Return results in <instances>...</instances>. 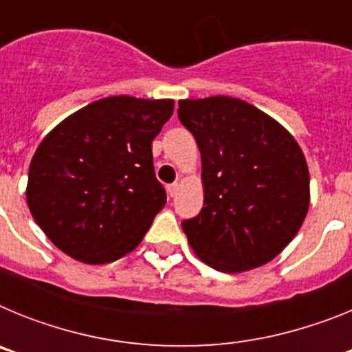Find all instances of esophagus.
Returning a JSON list of instances; mask_svg holds the SVG:
<instances>
[{
  "label": "esophagus",
  "mask_w": 352,
  "mask_h": 352,
  "mask_svg": "<svg viewBox=\"0 0 352 352\" xmlns=\"http://www.w3.org/2000/svg\"><path fill=\"white\" fill-rule=\"evenodd\" d=\"M178 190H179L178 183H173V185L167 186V192H169L170 197H176V195H178Z\"/></svg>",
  "instance_id": "obj_1"
}]
</instances>
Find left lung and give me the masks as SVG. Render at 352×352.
<instances>
[{
    "label": "left lung",
    "instance_id": "1",
    "mask_svg": "<svg viewBox=\"0 0 352 352\" xmlns=\"http://www.w3.org/2000/svg\"><path fill=\"white\" fill-rule=\"evenodd\" d=\"M178 116L203 162L204 206L182 222L195 256L223 273L275 259L298 234L310 204L309 166L296 139L232 96L179 100Z\"/></svg>",
    "mask_w": 352,
    "mask_h": 352
}]
</instances>
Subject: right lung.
Returning <instances> with one entry per match:
<instances>
[{"label":"right lung","mask_w":352,"mask_h":352,"mask_svg":"<svg viewBox=\"0 0 352 352\" xmlns=\"http://www.w3.org/2000/svg\"><path fill=\"white\" fill-rule=\"evenodd\" d=\"M174 100L107 96L65 118L31 158L26 201L40 229L84 264L113 263L138 247L158 211L151 142Z\"/></svg>","instance_id":"add662e5"}]
</instances>
